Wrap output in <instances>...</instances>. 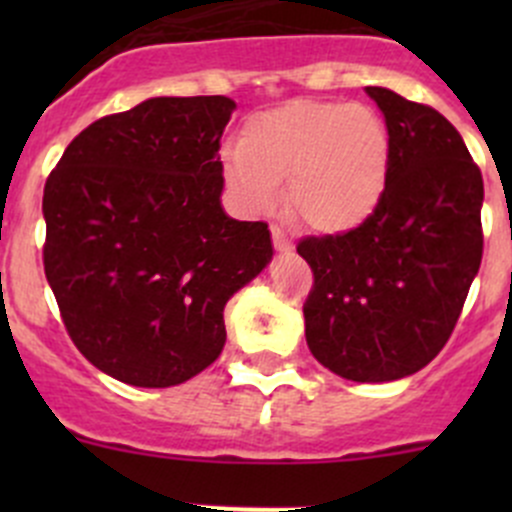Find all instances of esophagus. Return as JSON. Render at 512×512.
<instances>
[{"label":"esophagus","mask_w":512,"mask_h":512,"mask_svg":"<svg viewBox=\"0 0 512 512\" xmlns=\"http://www.w3.org/2000/svg\"><path fill=\"white\" fill-rule=\"evenodd\" d=\"M272 242H275V250L277 252H289L292 250V242H289V237L285 235V230H280V227H272Z\"/></svg>","instance_id":"esophagus-1"}]
</instances>
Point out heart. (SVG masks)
I'll return each mask as SVG.
<instances>
[{
    "label": "heart",
    "mask_w": 512,
    "mask_h": 512,
    "mask_svg": "<svg viewBox=\"0 0 512 512\" xmlns=\"http://www.w3.org/2000/svg\"><path fill=\"white\" fill-rule=\"evenodd\" d=\"M389 128L364 103L292 98L242 123L223 153V178L235 203L267 215L285 203L309 230L344 235L379 208L389 178Z\"/></svg>",
    "instance_id": "obj_1"
}]
</instances>
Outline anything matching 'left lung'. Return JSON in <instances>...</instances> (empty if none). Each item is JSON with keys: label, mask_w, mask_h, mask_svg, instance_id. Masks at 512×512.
I'll return each instance as SVG.
<instances>
[{"label": "left lung", "mask_w": 512, "mask_h": 512, "mask_svg": "<svg viewBox=\"0 0 512 512\" xmlns=\"http://www.w3.org/2000/svg\"><path fill=\"white\" fill-rule=\"evenodd\" d=\"M389 128L384 198L344 235L304 237L309 352L337 376L384 384L416 374L451 337L483 257V175L436 108L366 86Z\"/></svg>", "instance_id": "left-lung-1"}]
</instances>
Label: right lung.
Returning <instances> with one entry per match:
<instances>
[{"instance_id": "1", "label": "right lung", "mask_w": 512, "mask_h": 512, "mask_svg": "<svg viewBox=\"0 0 512 512\" xmlns=\"http://www.w3.org/2000/svg\"><path fill=\"white\" fill-rule=\"evenodd\" d=\"M227 96H156L79 133L44 188V272L76 349L165 389L225 347V304L272 260L267 223L223 210Z\"/></svg>"}]
</instances>
